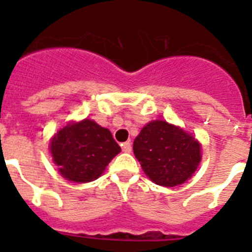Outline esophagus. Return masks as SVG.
Masks as SVG:
<instances>
[{"label": "esophagus", "instance_id": "34e87169", "mask_svg": "<svg viewBox=\"0 0 252 252\" xmlns=\"http://www.w3.org/2000/svg\"><path fill=\"white\" fill-rule=\"evenodd\" d=\"M131 142L130 141H126V142H124V144H122V151H124V153H130L131 151Z\"/></svg>", "mask_w": 252, "mask_h": 252}]
</instances>
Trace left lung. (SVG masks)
I'll return each instance as SVG.
<instances>
[{
	"label": "left lung",
	"mask_w": 252,
	"mask_h": 252,
	"mask_svg": "<svg viewBox=\"0 0 252 252\" xmlns=\"http://www.w3.org/2000/svg\"><path fill=\"white\" fill-rule=\"evenodd\" d=\"M142 170L162 187L183 184L201 162V144L183 128L162 120L149 122L133 141Z\"/></svg>",
	"instance_id": "1"
}]
</instances>
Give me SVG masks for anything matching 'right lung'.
I'll return each mask as SVG.
<instances>
[{"mask_svg": "<svg viewBox=\"0 0 252 252\" xmlns=\"http://www.w3.org/2000/svg\"><path fill=\"white\" fill-rule=\"evenodd\" d=\"M120 151L111 131L88 119L68 124L50 142L51 157L59 173L74 183H88L101 177Z\"/></svg>", "mask_w": 252, "mask_h": 252, "instance_id": "obj_1", "label": "right lung"}]
</instances>
